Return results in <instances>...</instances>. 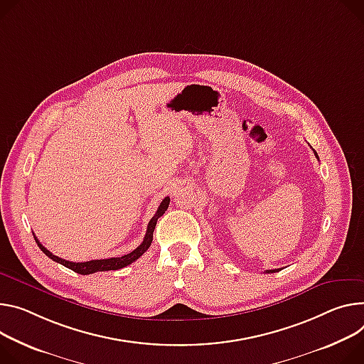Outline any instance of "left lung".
<instances>
[{
	"label": "left lung",
	"mask_w": 364,
	"mask_h": 364,
	"mask_svg": "<svg viewBox=\"0 0 364 364\" xmlns=\"http://www.w3.org/2000/svg\"><path fill=\"white\" fill-rule=\"evenodd\" d=\"M314 152H315V151H314ZM315 156L318 158V154H316V152H315ZM318 159H319V158H318ZM276 272H279V269H276V270H267V273H276Z\"/></svg>",
	"instance_id": "8db88e82"
}]
</instances>
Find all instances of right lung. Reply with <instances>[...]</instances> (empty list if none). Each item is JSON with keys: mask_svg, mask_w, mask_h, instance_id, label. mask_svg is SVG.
<instances>
[{"mask_svg": "<svg viewBox=\"0 0 364 364\" xmlns=\"http://www.w3.org/2000/svg\"><path fill=\"white\" fill-rule=\"evenodd\" d=\"M168 205H170V197H165V199L161 202L156 213L154 215V218L149 220L148 223V228H146V234H145V238L142 241V244L134 250L129 254H124L122 257H112V258H106V259H91V261H85V262H73V261H67L63 258H59L56 255H53L49 250H46L39 241L38 238L35 237L39 248L53 261L62 264V266L71 269L73 272L78 273V274H92V273H97V272H107V270H119V269H123L126 266H129V264H132L134 261H136L149 247H151V242H152V235H154V229H155V225H156V220L159 216H162L165 213V210L168 209Z\"/></svg>", "mask_w": 364, "mask_h": 364, "instance_id": "obj_1", "label": "right lung"}]
</instances>
